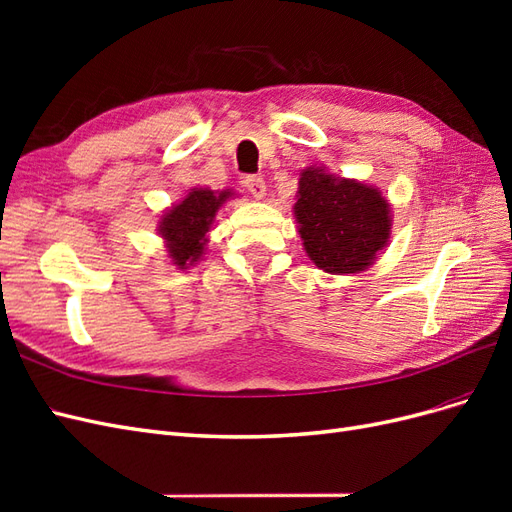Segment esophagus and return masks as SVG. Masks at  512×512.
<instances>
[{"mask_svg": "<svg viewBox=\"0 0 512 512\" xmlns=\"http://www.w3.org/2000/svg\"><path fill=\"white\" fill-rule=\"evenodd\" d=\"M245 188H247V192H250L254 198H262L267 194V185H265V179H262L260 175H250V177H245Z\"/></svg>", "mask_w": 512, "mask_h": 512, "instance_id": "obj_1", "label": "esophagus"}]
</instances>
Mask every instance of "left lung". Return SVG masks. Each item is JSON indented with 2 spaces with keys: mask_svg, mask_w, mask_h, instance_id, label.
<instances>
[{
  "mask_svg": "<svg viewBox=\"0 0 512 512\" xmlns=\"http://www.w3.org/2000/svg\"><path fill=\"white\" fill-rule=\"evenodd\" d=\"M292 209L305 254L333 275L365 271L391 237V205L382 192L322 166L303 170Z\"/></svg>",
  "mask_w": 512,
  "mask_h": 512,
  "instance_id": "8db88e82",
  "label": "left lung"
}]
</instances>
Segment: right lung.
Returning a JSON list of instances; mask_svg holds the SVG:
<instances>
[{
    "mask_svg": "<svg viewBox=\"0 0 512 512\" xmlns=\"http://www.w3.org/2000/svg\"><path fill=\"white\" fill-rule=\"evenodd\" d=\"M230 196V190L213 192L207 188H194L181 203L173 205L162 215L158 232L175 267L188 269L205 254V245L209 241L207 232L215 213Z\"/></svg>",
    "mask_w": 512,
    "mask_h": 512,
    "instance_id": "1",
    "label": "right lung"
}]
</instances>
